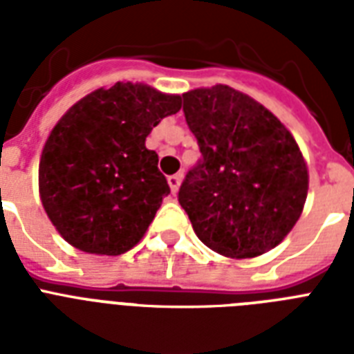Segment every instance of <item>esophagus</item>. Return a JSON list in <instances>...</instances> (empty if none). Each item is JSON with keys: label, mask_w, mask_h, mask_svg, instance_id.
Segmentation results:
<instances>
[{"label": "esophagus", "mask_w": 354, "mask_h": 354, "mask_svg": "<svg viewBox=\"0 0 354 354\" xmlns=\"http://www.w3.org/2000/svg\"><path fill=\"white\" fill-rule=\"evenodd\" d=\"M167 182L171 185L172 194H176L178 187H180V183H182V174H180V172H178V174H171V176L167 178Z\"/></svg>", "instance_id": "34e87169"}]
</instances>
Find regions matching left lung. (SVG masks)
<instances>
[{"mask_svg": "<svg viewBox=\"0 0 354 354\" xmlns=\"http://www.w3.org/2000/svg\"><path fill=\"white\" fill-rule=\"evenodd\" d=\"M202 158L178 202L200 241L226 257H257L285 239L303 211L308 172L285 124L252 97L216 84L183 93Z\"/></svg>", "mask_w": 354, "mask_h": 354, "instance_id": "left-lung-1", "label": "left lung"}]
</instances>
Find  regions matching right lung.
Returning a JSON list of instances; mask_svg holds the SVG:
<instances>
[{
    "instance_id": "right-lung-1",
    "label": "right lung",
    "mask_w": 354,
    "mask_h": 354,
    "mask_svg": "<svg viewBox=\"0 0 354 354\" xmlns=\"http://www.w3.org/2000/svg\"><path fill=\"white\" fill-rule=\"evenodd\" d=\"M180 108V95L118 82L64 113L41 152L38 182L49 221L71 246L121 255L141 241L171 193L145 139Z\"/></svg>"
}]
</instances>
